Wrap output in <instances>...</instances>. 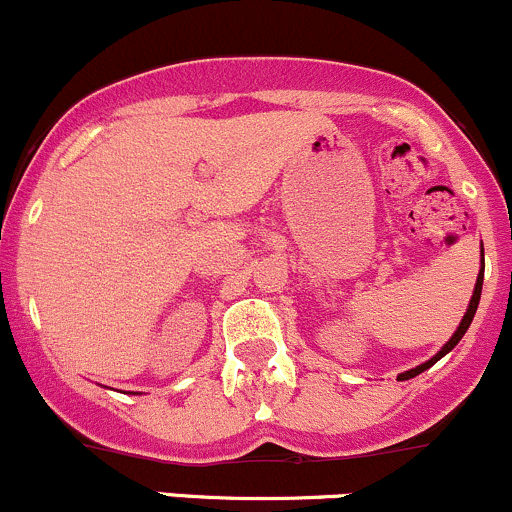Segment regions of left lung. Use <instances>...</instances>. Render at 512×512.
I'll use <instances>...</instances> for the list:
<instances>
[{"label": "left lung", "mask_w": 512, "mask_h": 512, "mask_svg": "<svg viewBox=\"0 0 512 512\" xmlns=\"http://www.w3.org/2000/svg\"><path fill=\"white\" fill-rule=\"evenodd\" d=\"M484 256V254H481ZM481 285H484V268H481L479 271V278H476V285H474V295H472V300H469V307H467V312H464V317H462V321H459V326H457V331L452 333V338L450 341L445 343V346H442L438 353L433 355V358L428 360V363H423V365H418V367H413V370H406V372H401L399 377H396V380H411V377H416V375H421L423 370H428L430 365H435L438 363V360L442 358V355H447L450 353L452 348L457 346L459 341H462V336L464 333H467V329H469V324H472V319H474V314H476V307H479V300H481Z\"/></svg>", "instance_id": "8db88e82"}]
</instances>
